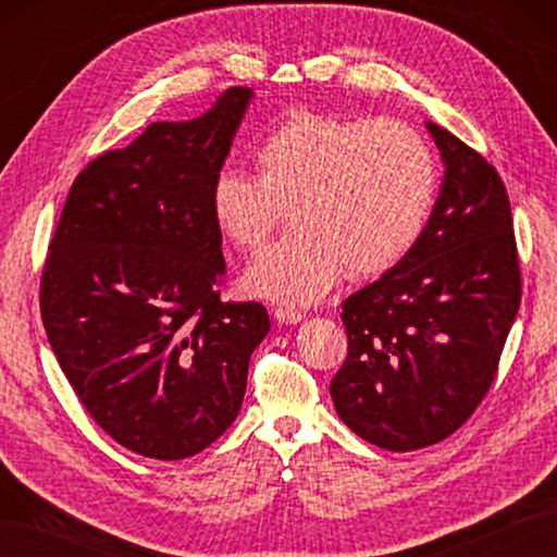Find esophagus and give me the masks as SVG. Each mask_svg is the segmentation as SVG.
<instances>
[{
	"label": "esophagus",
	"mask_w": 557,
	"mask_h": 557,
	"mask_svg": "<svg viewBox=\"0 0 557 557\" xmlns=\"http://www.w3.org/2000/svg\"><path fill=\"white\" fill-rule=\"evenodd\" d=\"M275 318H277L280 323L294 325V323H301L304 318H306V313L299 311V309H289V306H277V309H275Z\"/></svg>",
	"instance_id": "esophagus-1"
}]
</instances>
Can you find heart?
I'll list each match as a JSON object with an SVG mask.
<instances>
[{"label": "heart", "mask_w": 557, "mask_h": 557, "mask_svg": "<svg viewBox=\"0 0 557 557\" xmlns=\"http://www.w3.org/2000/svg\"><path fill=\"white\" fill-rule=\"evenodd\" d=\"M258 176L222 168L210 212L224 239L253 251L292 208L294 232L260 251L244 285L306 306L349 277L381 275L421 239L437 196V162L417 128L377 116L297 112L253 150Z\"/></svg>", "instance_id": "b5f03b06"}]
</instances>
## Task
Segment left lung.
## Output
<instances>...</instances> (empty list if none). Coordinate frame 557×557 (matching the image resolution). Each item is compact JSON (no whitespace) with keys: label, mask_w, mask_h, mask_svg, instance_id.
<instances>
[{"label":"left lung","mask_w":557,"mask_h":557,"mask_svg":"<svg viewBox=\"0 0 557 557\" xmlns=\"http://www.w3.org/2000/svg\"><path fill=\"white\" fill-rule=\"evenodd\" d=\"M445 176L411 251L342 304L339 419L393 453L453 435L486 397L522 299L512 210L493 164L425 122Z\"/></svg>","instance_id":"1"}]
</instances>
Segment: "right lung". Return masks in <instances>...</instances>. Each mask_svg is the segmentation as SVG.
<instances>
[{
    "label": "right lung",
    "mask_w": 557,
    "mask_h": 557,
    "mask_svg": "<svg viewBox=\"0 0 557 557\" xmlns=\"http://www.w3.org/2000/svg\"><path fill=\"white\" fill-rule=\"evenodd\" d=\"M234 86L196 120L156 122L88 162L40 277L54 357L100 429L132 453L184 459L230 429L268 335L258 301H222L210 186L251 102Z\"/></svg>",
    "instance_id": "add662e5"
}]
</instances>
